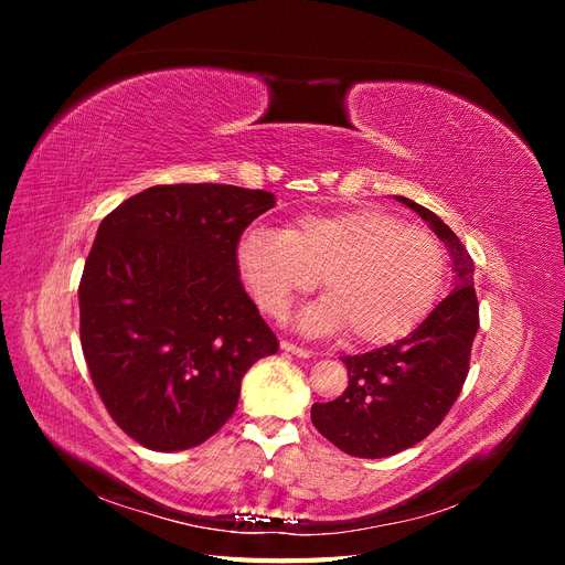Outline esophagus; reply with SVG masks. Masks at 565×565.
Instances as JSON below:
<instances>
[{
    "label": "esophagus",
    "instance_id": "1",
    "mask_svg": "<svg viewBox=\"0 0 565 565\" xmlns=\"http://www.w3.org/2000/svg\"><path fill=\"white\" fill-rule=\"evenodd\" d=\"M280 349H282L285 353H292V355H297V358H311V351H306V349H301V347L292 344V341H280Z\"/></svg>",
    "mask_w": 565,
    "mask_h": 565
}]
</instances>
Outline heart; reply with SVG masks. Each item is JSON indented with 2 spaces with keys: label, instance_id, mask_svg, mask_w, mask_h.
<instances>
[{
  "label": "heart",
  "instance_id": "1",
  "mask_svg": "<svg viewBox=\"0 0 565 565\" xmlns=\"http://www.w3.org/2000/svg\"><path fill=\"white\" fill-rule=\"evenodd\" d=\"M235 264L256 303L276 318L320 278L324 299L297 318V328H347L363 347L413 332L446 282V254L429 231L367 207L303 214L282 231L249 228L235 245Z\"/></svg>",
  "mask_w": 565,
  "mask_h": 565
}]
</instances>
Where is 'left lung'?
<instances>
[{"instance_id":"left-lung-1","label":"left lung","mask_w":565,"mask_h":565,"mask_svg":"<svg viewBox=\"0 0 565 565\" xmlns=\"http://www.w3.org/2000/svg\"><path fill=\"white\" fill-rule=\"evenodd\" d=\"M448 247L452 292L407 337L361 355H344L349 386L337 401L313 403L316 429L353 457H391L424 440L448 415L469 372L478 332L473 262L443 218L396 195Z\"/></svg>"}]
</instances>
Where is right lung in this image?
Here are the masks:
<instances>
[{"mask_svg":"<svg viewBox=\"0 0 565 565\" xmlns=\"http://www.w3.org/2000/svg\"><path fill=\"white\" fill-rule=\"evenodd\" d=\"M270 207L266 191L177 183L100 221L79 282V339L100 401L139 446H200L235 413L245 372L278 351L235 264L243 231Z\"/></svg>","mask_w":565,"mask_h":565,"instance_id":"1","label":"right lung"}]
</instances>
